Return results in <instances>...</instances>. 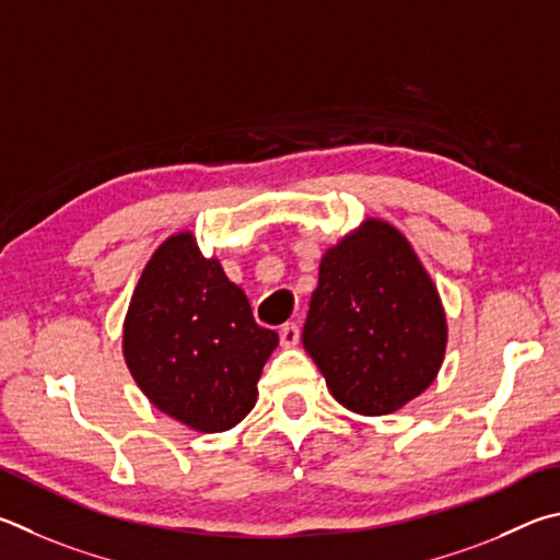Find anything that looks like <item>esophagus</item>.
Instances as JSON below:
<instances>
[{
    "label": "esophagus",
    "mask_w": 560,
    "mask_h": 560,
    "mask_svg": "<svg viewBox=\"0 0 560 560\" xmlns=\"http://www.w3.org/2000/svg\"><path fill=\"white\" fill-rule=\"evenodd\" d=\"M300 341V327L298 325H285L280 329V345L282 347H295Z\"/></svg>",
    "instance_id": "1"
}]
</instances>
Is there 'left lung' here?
I'll return each mask as SVG.
<instances>
[{"mask_svg":"<svg viewBox=\"0 0 560 560\" xmlns=\"http://www.w3.org/2000/svg\"><path fill=\"white\" fill-rule=\"evenodd\" d=\"M302 345L341 406L388 416L438 378L447 315L413 245L384 219H364L319 260Z\"/></svg>","mask_w":560,"mask_h":560,"instance_id":"obj_1","label":"left lung"}]
</instances>
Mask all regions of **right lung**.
Instances as JSON below:
<instances>
[{
	"label": "right lung",
	"mask_w": 560,
	"mask_h": 560,
	"mask_svg": "<svg viewBox=\"0 0 560 560\" xmlns=\"http://www.w3.org/2000/svg\"><path fill=\"white\" fill-rule=\"evenodd\" d=\"M275 347L278 335L255 325L245 292L191 231L162 241L122 322L125 364L156 410L196 433L231 430L258 400Z\"/></svg>",
	"instance_id": "right-lung-1"
}]
</instances>
